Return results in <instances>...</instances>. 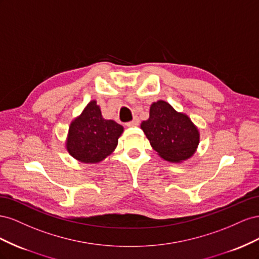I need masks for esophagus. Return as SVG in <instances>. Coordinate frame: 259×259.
<instances>
[{
  "instance_id": "34e87169",
  "label": "esophagus",
  "mask_w": 259,
  "mask_h": 259,
  "mask_svg": "<svg viewBox=\"0 0 259 259\" xmlns=\"http://www.w3.org/2000/svg\"><path fill=\"white\" fill-rule=\"evenodd\" d=\"M139 122H140L139 118H138V117H135V118H134V120L127 122V123H125V125H127V127H136V125H138V124H139Z\"/></svg>"
}]
</instances>
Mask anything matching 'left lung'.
I'll return each mask as SVG.
<instances>
[{
    "mask_svg": "<svg viewBox=\"0 0 259 259\" xmlns=\"http://www.w3.org/2000/svg\"><path fill=\"white\" fill-rule=\"evenodd\" d=\"M141 129L159 156L169 162H182L193 156L199 144V131L190 117L168 102L159 100L150 107V117Z\"/></svg>",
    "mask_w": 259,
    "mask_h": 259,
    "instance_id": "1",
    "label": "left lung"
}]
</instances>
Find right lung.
Returning <instances> with one entry per match:
<instances>
[{
  "mask_svg": "<svg viewBox=\"0 0 259 259\" xmlns=\"http://www.w3.org/2000/svg\"><path fill=\"white\" fill-rule=\"evenodd\" d=\"M123 127L114 120L104 119L97 101L92 100L69 125L66 150L84 164H98L112 154Z\"/></svg>",
  "mask_w": 259,
  "mask_h": 259,
  "instance_id": "add662e5",
  "label": "right lung"
}]
</instances>
